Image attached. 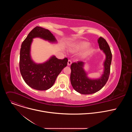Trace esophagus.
<instances>
[{
    "mask_svg": "<svg viewBox=\"0 0 132 132\" xmlns=\"http://www.w3.org/2000/svg\"><path fill=\"white\" fill-rule=\"evenodd\" d=\"M71 63H72V62H71V60H68V61L67 65H68V66H70V65L71 64Z\"/></svg>",
    "mask_w": 132,
    "mask_h": 132,
    "instance_id": "obj_1",
    "label": "esophagus"
}]
</instances>
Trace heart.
Here are the masks:
<instances>
[{
	"label": "heart",
	"instance_id": "heart-1",
	"mask_svg": "<svg viewBox=\"0 0 132 132\" xmlns=\"http://www.w3.org/2000/svg\"><path fill=\"white\" fill-rule=\"evenodd\" d=\"M89 45V43L87 42H82L79 43H78L77 45L75 46L72 50L71 51L72 52H77V51H80L86 47H87ZM89 51V48H88L86 51H85L83 53L84 55H86L88 51Z\"/></svg>",
	"mask_w": 132,
	"mask_h": 132
}]
</instances>
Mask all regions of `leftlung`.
Returning <instances> with one entry per match:
<instances>
[{
	"instance_id": "1",
	"label": "left lung",
	"mask_w": 132,
	"mask_h": 132,
	"mask_svg": "<svg viewBox=\"0 0 132 132\" xmlns=\"http://www.w3.org/2000/svg\"><path fill=\"white\" fill-rule=\"evenodd\" d=\"M98 42L100 50L103 51L106 56L103 64V73L100 78H89L84 69L85 62L82 61L73 63L70 66L71 84L75 90L83 95H89L99 91L105 85L109 77L112 53L109 44L102 37H99Z\"/></svg>"
}]
</instances>
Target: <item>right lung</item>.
I'll use <instances>...</instances> for the list:
<instances>
[{
	"mask_svg": "<svg viewBox=\"0 0 132 132\" xmlns=\"http://www.w3.org/2000/svg\"><path fill=\"white\" fill-rule=\"evenodd\" d=\"M35 37H40L50 42L57 41L48 30L40 27H35L21 44L20 70L23 80L29 87L38 90H46L53 86L58 75L66 67L68 59L60 60L53 56L44 63L36 64L30 55L31 45Z\"/></svg>",
	"mask_w": 132,
	"mask_h": 132,
	"instance_id": "add662e5",
	"label": "right lung"
}]
</instances>
